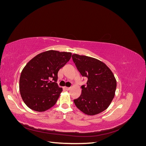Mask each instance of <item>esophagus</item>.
<instances>
[{
	"instance_id": "34e87169",
	"label": "esophagus",
	"mask_w": 146,
	"mask_h": 146,
	"mask_svg": "<svg viewBox=\"0 0 146 146\" xmlns=\"http://www.w3.org/2000/svg\"><path fill=\"white\" fill-rule=\"evenodd\" d=\"M64 88H65V90H69L70 89V88H69V87H64Z\"/></svg>"
}]
</instances>
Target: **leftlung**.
Masks as SVG:
<instances>
[{
    "mask_svg": "<svg viewBox=\"0 0 146 146\" xmlns=\"http://www.w3.org/2000/svg\"><path fill=\"white\" fill-rule=\"evenodd\" d=\"M74 63L84 77L86 85L82 86V94L74 102L76 107L88 115H95L107 109L113 100L116 80L111 70L102 61L87 56L74 54Z\"/></svg>",
    "mask_w": 146,
    "mask_h": 146,
    "instance_id": "left-lung-1",
    "label": "left lung"
}]
</instances>
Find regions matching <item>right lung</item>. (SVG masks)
Segmentation results:
<instances>
[{
    "label": "right lung",
    "mask_w": 146,
    "mask_h": 146,
    "mask_svg": "<svg viewBox=\"0 0 146 146\" xmlns=\"http://www.w3.org/2000/svg\"><path fill=\"white\" fill-rule=\"evenodd\" d=\"M71 56L70 52L48 50L35 56L25 65L21 74L19 91L29 108L42 112L56 104L63 91L56 83L58 72Z\"/></svg>",
    "instance_id": "right-lung-1"
}]
</instances>
